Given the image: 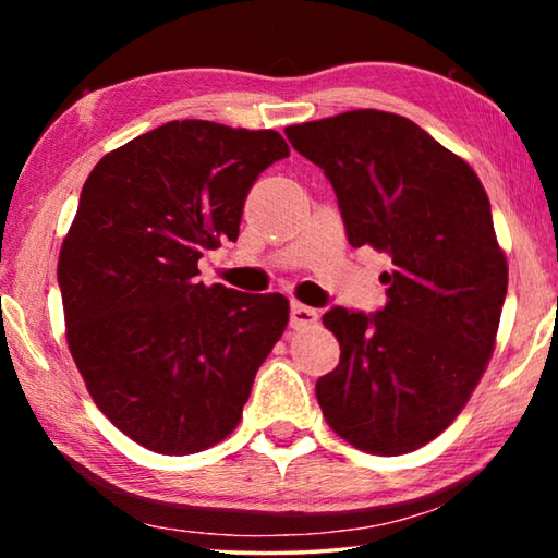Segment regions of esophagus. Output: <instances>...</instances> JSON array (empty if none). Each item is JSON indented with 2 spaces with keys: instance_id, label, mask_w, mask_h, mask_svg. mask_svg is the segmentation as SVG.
I'll return each instance as SVG.
<instances>
[{
  "instance_id": "esophagus-1",
  "label": "esophagus",
  "mask_w": 558,
  "mask_h": 558,
  "mask_svg": "<svg viewBox=\"0 0 558 558\" xmlns=\"http://www.w3.org/2000/svg\"><path fill=\"white\" fill-rule=\"evenodd\" d=\"M317 323H319L317 310L302 305V302H292V305H290V327H292V329L315 327Z\"/></svg>"
}]
</instances>
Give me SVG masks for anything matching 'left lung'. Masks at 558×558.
<instances>
[{"instance_id":"obj_1","label":"left lung","mask_w":558,"mask_h":558,"mask_svg":"<svg viewBox=\"0 0 558 558\" xmlns=\"http://www.w3.org/2000/svg\"><path fill=\"white\" fill-rule=\"evenodd\" d=\"M286 135L332 184L349 243L393 263L379 313H325L342 354L317 379V403L354 448L403 456L458 418L493 356L507 258L485 186L393 112L349 110Z\"/></svg>"}]
</instances>
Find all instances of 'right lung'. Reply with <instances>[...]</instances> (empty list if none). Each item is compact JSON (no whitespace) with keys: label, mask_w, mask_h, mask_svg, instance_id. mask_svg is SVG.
Returning <instances> with one entry per match:
<instances>
[{"label":"right lung","mask_w":558,"mask_h":558,"mask_svg":"<svg viewBox=\"0 0 558 558\" xmlns=\"http://www.w3.org/2000/svg\"><path fill=\"white\" fill-rule=\"evenodd\" d=\"M276 130L172 120L112 149L83 184L63 239L65 339L98 409L162 456L239 426L288 298L206 288L204 251L239 239L245 196L288 157Z\"/></svg>","instance_id":"add662e5"}]
</instances>
